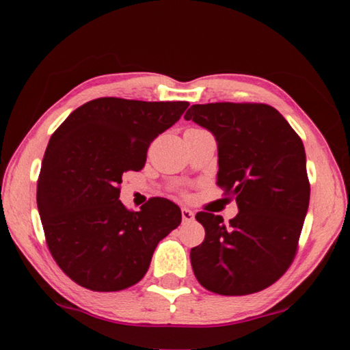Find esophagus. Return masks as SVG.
I'll list each match as a JSON object with an SVG mask.
<instances>
[{"instance_id": "obj_1", "label": "esophagus", "mask_w": 350, "mask_h": 350, "mask_svg": "<svg viewBox=\"0 0 350 350\" xmlns=\"http://www.w3.org/2000/svg\"><path fill=\"white\" fill-rule=\"evenodd\" d=\"M180 211H182V221H183V222H193L194 213H193L191 210L187 208V206H183V208H182Z\"/></svg>"}]
</instances>
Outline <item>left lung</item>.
I'll list each match as a JSON object with an SVG mask.
<instances>
[{
  "label": "left lung",
  "mask_w": 350,
  "mask_h": 350,
  "mask_svg": "<svg viewBox=\"0 0 350 350\" xmlns=\"http://www.w3.org/2000/svg\"><path fill=\"white\" fill-rule=\"evenodd\" d=\"M215 135L217 185L239 213L200 211L205 239L191 248L193 271L213 293L241 296L267 288L296 254L309 208L310 183L299 135L264 103L193 105L183 116Z\"/></svg>",
  "instance_id": "8db88e82"
}]
</instances>
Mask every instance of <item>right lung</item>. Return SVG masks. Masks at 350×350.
Segmentation results:
<instances>
[{"mask_svg":"<svg viewBox=\"0 0 350 350\" xmlns=\"http://www.w3.org/2000/svg\"><path fill=\"white\" fill-rule=\"evenodd\" d=\"M188 105L102 97L70 112L52 134L37 205L51 254L79 286L94 292L134 286L159 241L179 227L180 208L168 199L129 211L118 198L123 173L145 167L151 142Z\"/></svg>","mask_w":350,"mask_h":350,"instance_id":"add662e5","label":"right lung"}]
</instances>
